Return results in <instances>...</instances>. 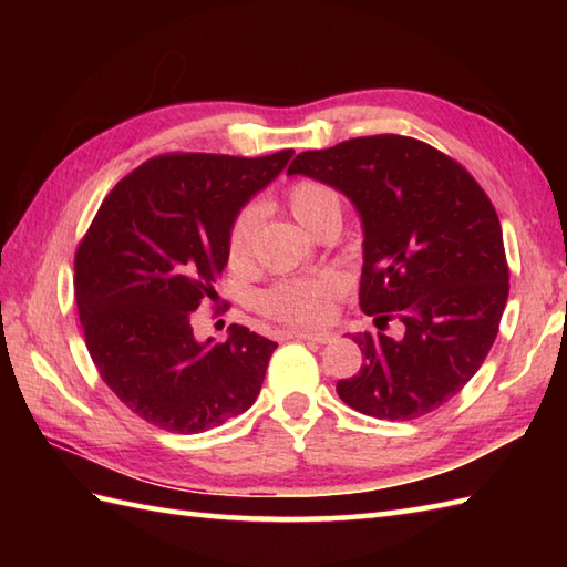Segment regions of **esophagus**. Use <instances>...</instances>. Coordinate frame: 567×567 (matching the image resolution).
Listing matches in <instances>:
<instances>
[{
	"instance_id": "1",
	"label": "esophagus",
	"mask_w": 567,
	"mask_h": 567,
	"mask_svg": "<svg viewBox=\"0 0 567 567\" xmlns=\"http://www.w3.org/2000/svg\"><path fill=\"white\" fill-rule=\"evenodd\" d=\"M290 336L292 339L311 341V343H331L333 341V333H329V331H292Z\"/></svg>"
}]
</instances>
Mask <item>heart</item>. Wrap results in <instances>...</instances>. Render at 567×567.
Listing matches in <instances>:
<instances>
[{"label":"heart","mask_w":567,"mask_h":567,"mask_svg":"<svg viewBox=\"0 0 567 567\" xmlns=\"http://www.w3.org/2000/svg\"><path fill=\"white\" fill-rule=\"evenodd\" d=\"M287 207H290L295 219L302 224L307 231L317 226L323 214L341 212V202L336 192L317 179H299L287 192ZM260 224V207L248 204V207L236 214V219L228 228L226 252L228 262L234 268H246L252 260V246H256V234ZM339 292V280L336 277H317V280H292L280 282L262 292L258 305L265 315L285 321V323H319L329 317L331 297Z\"/></svg>","instance_id":"1"}]
</instances>
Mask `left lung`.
<instances>
[{"mask_svg":"<svg viewBox=\"0 0 567 567\" xmlns=\"http://www.w3.org/2000/svg\"><path fill=\"white\" fill-rule=\"evenodd\" d=\"M305 175L351 199L363 228L360 309L400 336L355 333L358 375L336 392L355 412L412 421L475 375L497 339L509 270L497 212L465 167L429 143L365 136L299 153Z\"/></svg>","mask_w":567,"mask_h":567,"instance_id":"1","label":"left lung"}]
</instances>
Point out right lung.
<instances>
[{
  "instance_id": "obj_1",
  "label": "right lung",
  "mask_w": 567,
  "mask_h": 567,
  "mask_svg": "<svg viewBox=\"0 0 567 567\" xmlns=\"http://www.w3.org/2000/svg\"><path fill=\"white\" fill-rule=\"evenodd\" d=\"M295 151L262 158L171 153L136 167L94 216L75 256V299L92 363L131 412L171 433H202L260 394L275 341L231 323L199 341L236 214Z\"/></svg>"
}]
</instances>
